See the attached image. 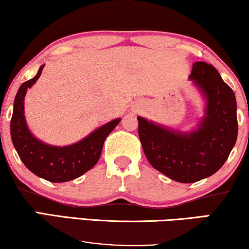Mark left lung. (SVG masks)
Listing matches in <instances>:
<instances>
[{"label": "left lung", "instance_id": "obj_1", "mask_svg": "<svg viewBox=\"0 0 249 249\" xmlns=\"http://www.w3.org/2000/svg\"><path fill=\"white\" fill-rule=\"evenodd\" d=\"M190 79L208 99L206 116L197 131L180 134L138 117L146 159L179 183H195L216 173L228 159L238 134L236 97L214 66L195 62Z\"/></svg>", "mask_w": 249, "mask_h": 249}]
</instances>
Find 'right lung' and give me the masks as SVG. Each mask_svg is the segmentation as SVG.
<instances>
[{"instance_id": "add662e5", "label": "right lung", "mask_w": 249, "mask_h": 249, "mask_svg": "<svg viewBox=\"0 0 249 249\" xmlns=\"http://www.w3.org/2000/svg\"><path fill=\"white\" fill-rule=\"evenodd\" d=\"M43 69L41 65L36 76L23 82L17 92L10 123L11 138L20 159L31 173L52 183H64L80 177L98 162L105 140L121 120L111 121L82 141L63 148L35 139L24 121L23 100L28 88L39 79Z\"/></svg>"}]
</instances>
